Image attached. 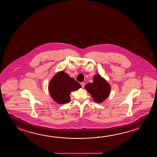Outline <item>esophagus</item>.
Returning <instances> with one entry per match:
<instances>
[{
  "label": "esophagus",
  "mask_w": 157,
  "mask_h": 157,
  "mask_svg": "<svg viewBox=\"0 0 157 157\" xmlns=\"http://www.w3.org/2000/svg\"><path fill=\"white\" fill-rule=\"evenodd\" d=\"M81 85L82 88H83V87H85V83L84 82H81Z\"/></svg>",
  "instance_id": "1"
}]
</instances>
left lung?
Segmentation results:
<instances>
[{
    "label": "left lung",
    "instance_id": "obj_1",
    "mask_svg": "<svg viewBox=\"0 0 157 157\" xmlns=\"http://www.w3.org/2000/svg\"><path fill=\"white\" fill-rule=\"evenodd\" d=\"M85 88L98 103L104 101L109 97L111 90L109 83L99 74L94 75L93 82L88 83Z\"/></svg>",
    "mask_w": 157,
    "mask_h": 157
}]
</instances>
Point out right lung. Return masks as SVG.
I'll return each mask as SVG.
<instances>
[{"instance_id": "obj_1", "label": "right lung", "mask_w": 157, "mask_h": 157, "mask_svg": "<svg viewBox=\"0 0 157 157\" xmlns=\"http://www.w3.org/2000/svg\"><path fill=\"white\" fill-rule=\"evenodd\" d=\"M81 86L63 71L58 72L50 81L48 90L53 99L59 104L70 102V93L77 90Z\"/></svg>"}]
</instances>
